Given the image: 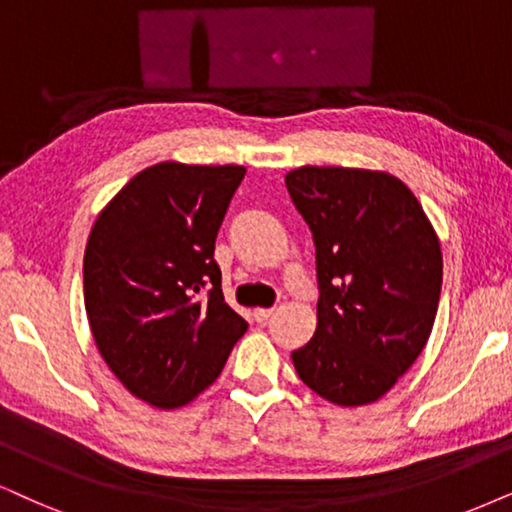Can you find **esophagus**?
<instances>
[{
  "label": "esophagus",
  "mask_w": 512,
  "mask_h": 512,
  "mask_svg": "<svg viewBox=\"0 0 512 512\" xmlns=\"http://www.w3.org/2000/svg\"><path fill=\"white\" fill-rule=\"evenodd\" d=\"M274 314V309H264V307H260V309H255V312H252V316H255V321H267L269 316Z\"/></svg>",
  "instance_id": "obj_1"
}]
</instances>
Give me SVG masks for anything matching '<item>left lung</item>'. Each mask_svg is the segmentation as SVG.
I'll return each instance as SVG.
<instances>
[{
  "instance_id": "8db88e82",
  "label": "left lung",
  "mask_w": 512,
  "mask_h": 512,
  "mask_svg": "<svg viewBox=\"0 0 512 512\" xmlns=\"http://www.w3.org/2000/svg\"><path fill=\"white\" fill-rule=\"evenodd\" d=\"M316 245L314 338L295 349L300 380L338 406L390 392L432 333L442 248L404 181L359 167L304 165L286 174Z\"/></svg>"
}]
</instances>
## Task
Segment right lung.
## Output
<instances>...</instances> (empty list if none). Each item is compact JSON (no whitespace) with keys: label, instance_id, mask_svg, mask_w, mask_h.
<instances>
[{"label":"right lung","instance_id":"obj_1","mask_svg":"<svg viewBox=\"0 0 512 512\" xmlns=\"http://www.w3.org/2000/svg\"><path fill=\"white\" fill-rule=\"evenodd\" d=\"M241 165L158 163L96 217L84 309L103 361L134 397L179 409L222 373L248 331L222 295L215 238Z\"/></svg>","mask_w":512,"mask_h":512}]
</instances>
